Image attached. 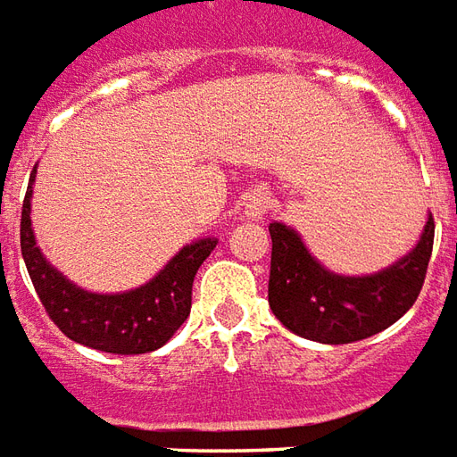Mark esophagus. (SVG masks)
Here are the masks:
<instances>
[{
    "mask_svg": "<svg viewBox=\"0 0 457 457\" xmlns=\"http://www.w3.org/2000/svg\"><path fill=\"white\" fill-rule=\"evenodd\" d=\"M244 209L248 219H253V221L263 219L268 209H270V194L263 192V189H253V192L245 196Z\"/></svg>",
    "mask_w": 457,
    "mask_h": 457,
    "instance_id": "34e87169",
    "label": "esophagus"
}]
</instances>
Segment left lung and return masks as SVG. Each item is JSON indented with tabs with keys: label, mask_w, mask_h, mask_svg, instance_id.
Listing matches in <instances>:
<instances>
[{
	"label": "left lung",
	"mask_w": 457,
	"mask_h": 457,
	"mask_svg": "<svg viewBox=\"0 0 457 457\" xmlns=\"http://www.w3.org/2000/svg\"><path fill=\"white\" fill-rule=\"evenodd\" d=\"M268 305L300 337L322 345H349L391 327L416 303L436 223L428 213L419 244L389 268L371 275H339L307 251L293 226L273 221Z\"/></svg>",
	"instance_id": "obj_1"
}]
</instances>
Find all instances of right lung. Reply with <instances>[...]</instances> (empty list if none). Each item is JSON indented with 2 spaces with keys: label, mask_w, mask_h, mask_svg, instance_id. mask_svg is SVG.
Returning a JSON list of instances; mask_svg holds the SVG:
<instances>
[{
  "label": "right lung",
  "mask_w": 457,
  "mask_h": 457,
  "mask_svg": "<svg viewBox=\"0 0 457 457\" xmlns=\"http://www.w3.org/2000/svg\"><path fill=\"white\" fill-rule=\"evenodd\" d=\"M37 167L21 206V255L41 305L68 339L110 354L154 352L182 327L192 310V283L212 255L216 238L187 244L145 286L125 293H90L48 263L31 228V194Z\"/></svg>",
  "instance_id": "obj_1"
}]
</instances>
